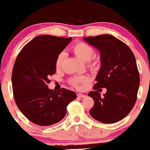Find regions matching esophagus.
<instances>
[{"instance_id": "esophagus-1", "label": "esophagus", "mask_w": 150, "mask_h": 150, "mask_svg": "<svg viewBox=\"0 0 150 150\" xmlns=\"http://www.w3.org/2000/svg\"><path fill=\"white\" fill-rule=\"evenodd\" d=\"M77 97H79V98H84V97L86 96L84 94H82V93H77Z\"/></svg>"}]
</instances>
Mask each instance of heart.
Returning <instances> with one entry per match:
<instances>
[{"label":"heart","instance_id":"heart-1","mask_svg":"<svg viewBox=\"0 0 150 150\" xmlns=\"http://www.w3.org/2000/svg\"><path fill=\"white\" fill-rule=\"evenodd\" d=\"M72 51L75 55L84 62H87L88 67L92 70H97L100 66V59L98 57L93 58V49L92 47L89 45L84 42H77L72 47ZM66 59V53L64 52H61L58 54L56 59V66L57 68H60ZM87 82V78L84 76L74 77L70 81L73 85L76 87H80L82 84H85Z\"/></svg>","mask_w":150,"mask_h":150}]
</instances>
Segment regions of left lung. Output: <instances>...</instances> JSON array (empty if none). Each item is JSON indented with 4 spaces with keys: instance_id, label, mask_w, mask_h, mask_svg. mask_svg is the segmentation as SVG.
<instances>
[{
    "instance_id": "8db88e82",
    "label": "left lung",
    "mask_w": 150,
    "mask_h": 150,
    "mask_svg": "<svg viewBox=\"0 0 150 150\" xmlns=\"http://www.w3.org/2000/svg\"><path fill=\"white\" fill-rule=\"evenodd\" d=\"M84 40L100 52V68L93 89L88 93L94 100L89 114L105 124L124 119L136 103L140 75L135 56L125 43L108 34L84 38ZM107 89L101 97L99 88Z\"/></svg>"
}]
</instances>
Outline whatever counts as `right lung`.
<instances>
[{
	"label": "right lung",
	"instance_id": "1",
	"mask_svg": "<svg viewBox=\"0 0 150 150\" xmlns=\"http://www.w3.org/2000/svg\"><path fill=\"white\" fill-rule=\"evenodd\" d=\"M72 38L42 35L34 38L22 48L12 73L14 98L28 120L39 126L60 122L66 107L77 98L74 91L49 89L48 77L56 72V59L71 42Z\"/></svg>",
	"mask_w": 150,
	"mask_h": 150
}]
</instances>
